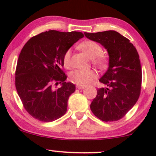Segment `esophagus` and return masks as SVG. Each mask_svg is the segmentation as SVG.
<instances>
[{"label": "esophagus", "instance_id": "obj_1", "mask_svg": "<svg viewBox=\"0 0 156 156\" xmlns=\"http://www.w3.org/2000/svg\"><path fill=\"white\" fill-rule=\"evenodd\" d=\"M76 88L78 89H83L84 88H85V87L83 85H79V84H78V85L76 86Z\"/></svg>", "mask_w": 156, "mask_h": 156}]
</instances>
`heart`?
Here are the masks:
<instances>
[{"label": "heart", "mask_w": 156, "mask_h": 156, "mask_svg": "<svg viewBox=\"0 0 156 156\" xmlns=\"http://www.w3.org/2000/svg\"><path fill=\"white\" fill-rule=\"evenodd\" d=\"M79 47L89 58L93 59L96 65L101 67L105 65V59L101 55L103 49L97 42L91 40L85 41L80 44ZM70 58L71 50H68L63 57V63L65 67H70ZM96 77L97 73L92 69H76L70 74V79L79 85L89 84Z\"/></svg>", "instance_id": "obj_1"}]
</instances>
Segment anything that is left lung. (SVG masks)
Returning <instances> with one entry per match:
<instances>
[{
  "label": "left lung",
  "mask_w": 156,
  "mask_h": 156,
  "mask_svg": "<svg viewBox=\"0 0 156 156\" xmlns=\"http://www.w3.org/2000/svg\"><path fill=\"white\" fill-rule=\"evenodd\" d=\"M84 35L103 45L109 56L108 69L99 80L107 87L98 89L90 108L102 121H117L133 108L140 94L139 53L129 39L115 31L85 32Z\"/></svg>",
  "instance_id": "1"
}]
</instances>
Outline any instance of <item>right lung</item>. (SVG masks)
I'll return each mask as SVG.
<instances>
[{
  "label": "right lung",
  "instance_id": "add662e5",
  "mask_svg": "<svg viewBox=\"0 0 156 156\" xmlns=\"http://www.w3.org/2000/svg\"><path fill=\"white\" fill-rule=\"evenodd\" d=\"M83 37L81 32L51 30L33 37L23 46L17 60L15 86L25 108L35 119L53 122L67 112L76 86L65 81L63 57ZM54 83L61 87L55 88Z\"/></svg>",
  "mask_w": 156,
  "mask_h": 156
}]
</instances>
